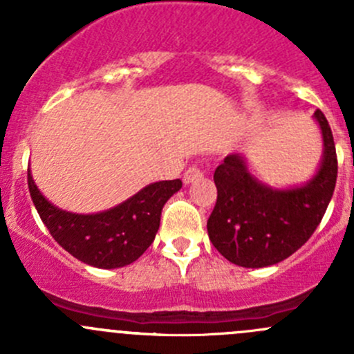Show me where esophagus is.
Returning a JSON list of instances; mask_svg holds the SVG:
<instances>
[{"mask_svg":"<svg viewBox=\"0 0 354 354\" xmlns=\"http://www.w3.org/2000/svg\"><path fill=\"white\" fill-rule=\"evenodd\" d=\"M200 178H202V171H200L197 166H190L183 174L185 183H194V181L200 180Z\"/></svg>","mask_w":354,"mask_h":354,"instance_id":"esophagus-1","label":"esophagus"}]
</instances>
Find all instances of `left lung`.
<instances>
[{
  "instance_id": "1",
  "label": "left lung",
  "mask_w": 354,
  "mask_h": 354,
  "mask_svg": "<svg viewBox=\"0 0 354 354\" xmlns=\"http://www.w3.org/2000/svg\"><path fill=\"white\" fill-rule=\"evenodd\" d=\"M324 159L310 183L292 190L263 187L240 156H227L214 173L217 200L207 231L217 252L240 267L274 266L301 248L322 221L337 178V156L327 118L315 111Z\"/></svg>"
}]
</instances>
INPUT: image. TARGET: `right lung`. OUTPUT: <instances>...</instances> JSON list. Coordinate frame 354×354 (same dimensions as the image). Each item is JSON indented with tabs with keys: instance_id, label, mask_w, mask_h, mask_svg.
<instances>
[{
	"instance_id": "right-lung-1",
	"label": "right lung",
	"mask_w": 354,
	"mask_h": 354,
	"mask_svg": "<svg viewBox=\"0 0 354 354\" xmlns=\"http://www.w3.org/2000/svg\"><path fill=\"white\" fill-rule=\"evenodd\" d=\"M27 181L32 202L51 236L75 259L99 269L135 262L154 241L164 203L183 185L181 180L152 183L114 209L82 216L51 205L34 185L30 171Z\"/></svg>"
}]
</instances>
